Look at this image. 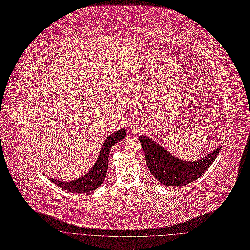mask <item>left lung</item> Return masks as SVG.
I'll return each mask as SVG.
<instances>
[{
    "mask_svg": "<svg viewBox=\"0 0 250 250\" xmlns=\"http://www.w3.org/2000/svg\"><path fill=\"white\" fill-rule=\"evenodd\" d=\"M152 175L163 186L182 187L200 178L213 164L221 150L218 147L199 161H182L164 150L146 136L139 137Z\"/></svg>",
    "mask_w": 250,
    "mask_h": 250,
    "instance_id": "left-lung-1",
    "label": "left lung"
}]
</instances>
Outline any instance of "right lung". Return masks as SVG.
I'll list each match as a JSON object with an SVG mask.
<instances>
[{
  "instance_id": "right-lung-1",
  "label": "right lung",
  "mask_w": 250,
  "mask_h": 250,
  "mask_svg": "<svg viewBox=\"0 0 250 250\" xmlns=\"http://www.w3.org/2000/svg\"><path fill=\"white\" fill-rule=\"evenodd\" d=\"M125 129H120L106 139V141H105L102 145L97 162L86 175L80 177L79 179L67 182L55 180L52 178L48 179H50L55 185L59 186L62 189L70 191L72 193L82 194L84 192H89L96 189L103 182L105 177H106V172L108 168V156L112 146L117 142L123 140L125 137Z\"/></svg>"
}]
</instances>
